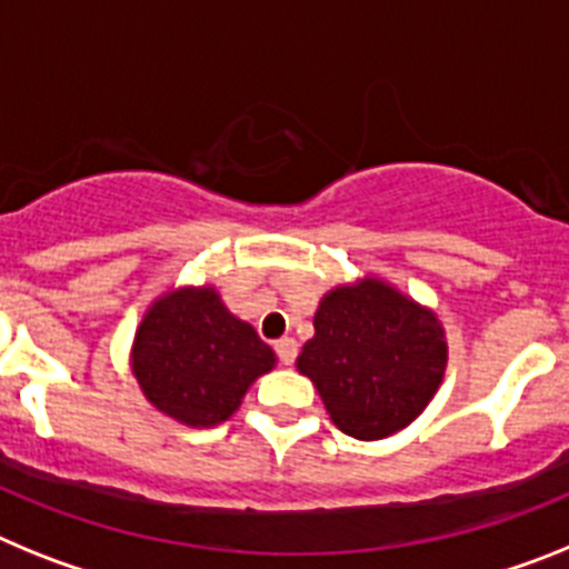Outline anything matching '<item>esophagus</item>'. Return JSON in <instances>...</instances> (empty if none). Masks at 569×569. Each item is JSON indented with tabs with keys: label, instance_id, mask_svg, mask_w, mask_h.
I'll use <instances>...</instances> for the list:
<instances>
[{
	"label": "esophagus",
	"instance_id": "1",
	"mask_svg": "<svg viewBox=\"0 0 569 569\" xmlns=\"http://www.w3.org/2000/svg\"><path fill=\"white\" fill-rule=\"evenodd\" d=\"M274 352H278V358L283 367H291V363H295V358H298V340L280 338L278 343H274Z\"/></svg>",
	"mask_w": 569,
	"mask_h": 569
}]
</instances>
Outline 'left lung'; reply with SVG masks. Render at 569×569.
Returning a JSON list of instances; mask_svg holds the SVG:
<instances>
[{"instance_id":"obj_1","label":"left lung","mask_w":569,"mask_h":569,"mask_svg":"<svg viewBox=\"0 0 569 569\" xmlns=\"http://www.w3.org/2000/svg\"><path fill=\"white\" fill-rule=\"evenodd\" d=\"M298 369L318 387L340 432L378 441L409 427L432 401L447 369V338L432 309L363 278L323 295Z\"/></svg>"}]
</instances>
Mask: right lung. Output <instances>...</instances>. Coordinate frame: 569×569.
<instances>
[{
  "label": "right lung",
  "instance_id": "obj_1",
  "mask_svg": "<svg viewBox=\"0 0 569 569\" xmlns=\"http://www.w3.org/2000/svg\"><path fill=\"white\" fill-rule=\"evenodd\" d=\"M274 360L271 346L234 318L211 286L166 291L131 346V369L148 401L186 427L229 421Z\"/></svg>",
  "mask_w": 569,
  "mask_h": 569
}]
</instances>
